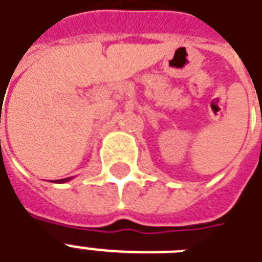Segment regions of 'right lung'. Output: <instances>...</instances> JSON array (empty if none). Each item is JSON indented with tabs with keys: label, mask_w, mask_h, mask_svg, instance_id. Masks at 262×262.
I'll return each instance as SVG.
<instances>
[{
	"label": "right lung",
	"mask_w": 262,
	"mask_h": 262,
	"mask_svg": "<svg viewBox=\"0 0 262 262\" xmlns=\"http://www.w3.org/2000/svg\"><path fill=\"white\" fill-rule=\"evenodd\" d=\"M70 179H72V178H66V179H60V181H57V182H59V183H64V182L70 181Z\"/></svg>",
	"instance_id": "1"
}]
</instances>
